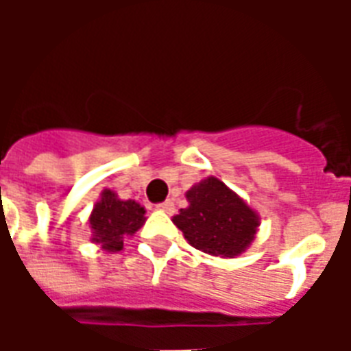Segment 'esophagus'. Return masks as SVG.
Wrapping results in <instances>:
<instances>
[{
    "instance_id": "esophagus-1",
    "label": "esophagus",
    "mask_w": 351,
    "mask_h": 351,
    "mask_svg": "<svg viewBox=\"0 0 351 351\" xmlns=\"http://www.w3.org/2000/svg\"><path fill=\"white\" fill-rule=\"evenodd\" d=\"M158 208H160V210H163V213L173 214V213H175V203H173L171 199H167V201L160 203V205H158Z\"/></svg>"
}]
</instances>
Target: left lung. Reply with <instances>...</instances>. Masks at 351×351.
I'll list each match as a JSON object with an SVG mask.
<instances>
[{
  "instance_id": "8db88e82",
  "label": "left lung",
  "mask_w": 351,
  "mask_h": 351,
  "mask_svg": "<svg viewBox=\"0 0 351 351\" xmlns=\"http://www.w3.org/2000/svg\"><path fill=\"white\" fill-rule=\"evenodd\" d=\"M186 197L190 206L182 208L173 221L193 248L233 258L254 241L258 216L218 178L208 176L193 186Z\"/></svg>"
}]
</instances>
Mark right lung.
<instances>
[{
	"label": "right lung",
	"mask_w": 351,
	"mask_h": 351,
	"mask_svg": "<svg viewBox=\"0 0 351 351\" xmlns=\"http://www.w3.org/2000/svg\"><path fill=\"white\" fill-rule=\"evenodd\" d=\"M145 208L135 201H122L110 190L103 191L101 201L93 206L90 226L93 241L108 252L122 250L123 237L133 235L145 223Z\"/></svg>",
	"instance_id": "1"
}]
</instances>
